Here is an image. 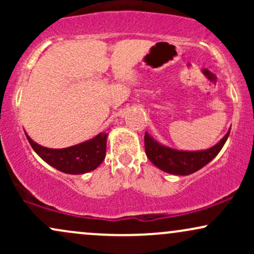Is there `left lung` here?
<instances>
[{
    "label": "left lung",
    "instance_id": "left-lung-1",
    "mask_svg": "<svg viewBox=\"0 0 254 254\" xmlns=\"http://www.w3.org/2000/svg\"><path fill=\"white\" fill-rule=\"evenodd\" d=\"M229 132L230 130L216 145L202 151H180L172 149L159 144L145 132L144 150L148 159L160 170L177 176H189L209 164L220 153L228 138Z\"/></svg>",
    "mask_w": 254,
    "mask_h": 254
}]
</instances>
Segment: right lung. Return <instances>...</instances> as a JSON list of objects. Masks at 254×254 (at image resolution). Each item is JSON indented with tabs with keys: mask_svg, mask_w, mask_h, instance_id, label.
<instances>
[{
	"mask_svg": "<svg viewBox=\"0 0 254 254\" xmlns=\"http://www.w3.org/2000/svg\"><path fill=\"white\" fill-rule=\"evenodd\" d=\"M27 137L33 150L45 162L68 174H82L98 167L106 156L107 133H99L90 141L63 149H50L37 144Z\"/></svg>",
	"mask_w": 254,
	"mask_h": 254,
	"instance_id": "add662e5",
	"label": "right lung"
}]
</instances>
